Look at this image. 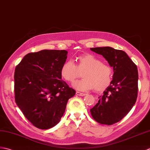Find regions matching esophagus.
<instances>
[{
  "label": "esophagus",
  "instance_id": "esophagus-1",
  "mask_svg": "<svg viewBox=\"0 0 150 150\" xmlns=\"http://www.w3.org/2000/svg\"><path fill=\"white\" fill-rule=\"evenodd\" d=\"M76 94L78 95V96H84L86 95V94H85V93H81V92H76Z\"/></svg>",
  "mask_w": 150,
  "mask_h": 150
}]
</instances>
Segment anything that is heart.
I'll return each mask as SVG.
<instances>
[{"mask_svg": "<svg viewBox=\"0 0 150 150\" xmlns=\"http://www.w3.org/2000/svg\"><path fill=\"white\" fill-rule=\"evenodd\" d=\"M76 64L66 61L62 64L60 74L66 81L74 83L81 76L83 78L74 83L73 86L81 91L94 88L96 92H101L111 84L113 77L112 68L108 64L101 62L96 56L85 54L75 58Z\"/></svg>", "mask_w": 150, "mask_h": 150, "instance_id": "obj_1", "label": "heart"}]
</instances>
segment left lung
<instances>
[{"mask_svg":"<svg viewBox=\"0 0 150 150\" xmlns=\"http://www.w3.org/2000/svg\"><path fill=\"white\" fill-rule=\"evenodd\" d=\"M102 55L114 69L113 79L91 114L96 121L112 125L120 121L135 105L138 93L137 67L127 54L110 47L91 48Z\"/></svg>","mask_w":150,"mask_h":150,"instance_id":"8db88e82","label":"left lung"}]
</instances>
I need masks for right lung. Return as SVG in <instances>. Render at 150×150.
<instances>
[{"label": "right lung", "instance_id": "add662e5", "mask_svg": "<svg viewBox=\"0 0 150 150\" xmlns=\"http://www.w3.org/2000/svg\"><path fill=\"white\" fill-rule=\"evenodd\" d=\"M65 50H42L26 54L14 74L15 100L28 120L42 129L56 125L76 91L62 80Z\"/></svg>", "mask_w": 150, "mask_h": 150}]
</instances>
